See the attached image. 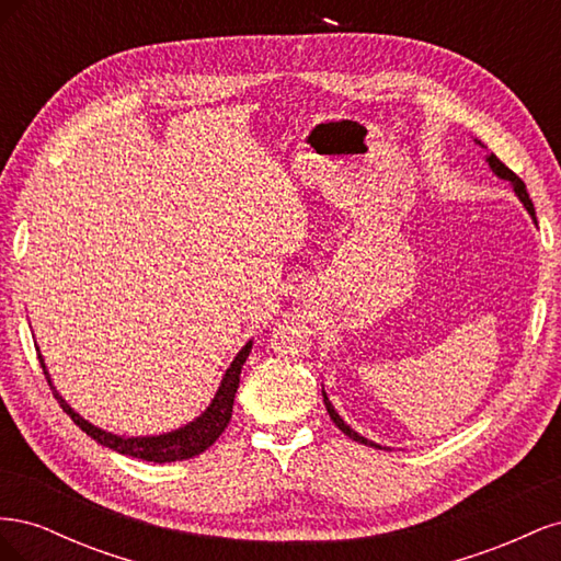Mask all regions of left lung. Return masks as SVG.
<instances>
[{
  "mask_svg": "<svg viewBox=\"0 0 561 561\" xmlns=\"http://www.w3.org/2000/svg\"><path fill=\"white\" fill-rule=\"evenodd\" d=\"M486 161H489V165H491V171H494L499 178H503V180H507V182H513V186H515V194L519 196V201L524 203L526 206V210H529V215L536 219V213H534V203H531V198H529V192H526V184L511 171V168H507L496 154H489L486 157ZM322 400H325V407H328V414H330V419L334 421V426L342 431L344 435H348L351 439H355V443H360V445H367V447H379L377 443H371V439H367V437H363V435H358L355 433L351 426H346L344 423V419L339 416L336 412H334V407H332V402L328 400V396H325V390H322ZM381 449V447H379Z\"/></svg>",
  "mask_w": 561,
  "mask_h": 561,
  "instance_id": "obj_1",
  "label": "left lung"
}]
</instances>
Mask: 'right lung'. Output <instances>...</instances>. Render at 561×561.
<instances>
[{"mask_svg": "<svg viewBox=\"0 0 561 561\" xmlns=\"http://www.w3.org/2000/svg\"><path fill=\"white\" fill-rule=\"evenodd\" d=\"M250 348H252V342H248L239 351V355H236L206 412H203L196 421H192L190 426L178 428V431L165 433V435H157V437H122V435H112L107 431L95 428L93 423H89L87 419H81L72 410V407L62 400V396L54 388V383H50V377H48L42 355H39V363H42V369H44L50 390H54L56 400L62 407V412L70 414V419L77 423V426L87 435H91L95 443H100L103 447H110L118 454L142 458V461L171 463V461H182V458H192V456L203 454L215 443L219 435L225 433V428L229 426V421H231L233 398H236V390H239L241 369H243V363L248 360Z\"/></svg>", "mask_w": 561, "mask_h": 561, "instance_id": "add662e5", "label": "right lung"}]
</instances>
